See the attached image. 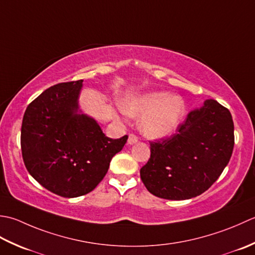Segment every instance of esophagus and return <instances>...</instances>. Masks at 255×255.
<instances>
[{
    "label": "esophagus",
    "mask_w": 255,
    "mask_h": 255,
    "mask_svg": "<svg viewBox=\"0 0 255 255\" xmlns=\"http://www.w3.org/2000/svg\"><path fill=\"white\" fill-rule=\"evenodd\" d=\"M137 141H138V138H137L136 135H134V134H129V135H128V144H129V145H133V144L136 143Z\"/></svg>",
    "instance_id": "34e87169"
}]
</instances>
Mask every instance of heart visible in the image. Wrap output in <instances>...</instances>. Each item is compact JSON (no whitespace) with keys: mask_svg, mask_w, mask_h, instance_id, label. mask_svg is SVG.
<instances>
[{"mask_svg":"<svg viewBox=\"0 0 255 255\" xmlns=\"http://www.w3.org/2000/svg\"><path fill=\"white\" fill-rule=\"evenodd\" d=\"M123 111L131 117H142L138 123L144 136L164 138L177 131L186 116V101L167 91H150L133 96L123 103Z\"/></svg>","mask_w":255,"mask_h":255,"instance_id":"1","label":"heart"}]
</instances>
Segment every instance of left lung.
Listing matches in <instances>:
<instances>
[{
	"label": "left lung",
	"instance_id": "obj_1",
	"mask_svg": "<svg viewBox=\"0 0 255 255\" xmlns=\"http://www.w3.org/2000/svg\"><path fill=\"white\" fill-rule=\"evenodd\" d=\"M235 126L230 111L208 99L190 111L178 131L150 142V157L139 170L150 194L168 200L201 195L219 178L232 155Z\"/></svg>",
	"mask_w": 255,
	"mask_h": 255
}]
</instances>
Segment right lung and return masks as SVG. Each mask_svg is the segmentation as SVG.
Returning <instances> with one entry per match:
<instances>
[{"label": "right lung", "mask_w": 255, "mask_h": 255, "mask_svg": "<svg viewBox=\"0 0 255 255\" xmlns=\"http://www.w3.org/2000/svg\"><path fill=\"white\" fill-rule=\"evenodd\" d=\"M84 80L46 89L26 109L20 147L28 173L38 183L66 198L90 193L105 177L112 157L128 135L113 139L81 111Z\"/></svg>", "instance_id": "right-lung-1"}]
</instances>
